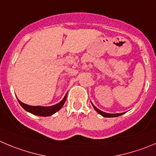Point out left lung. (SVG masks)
I'll list each match as a JSON object with an SVG mask.
<instances>
[{"mask_svg":"<svg viewBox=\"0 0 156 156\" xmlns=\"http://www.w3.org/2000/svg\"><path fill=\"white\" fill-rule=\"evenodd\" d=\"M93 108L95 109V110H96L98 113H99L100 115H103V116H104V117H116V116H119V115H121L123 114V113H115V114L107 113V112H103V111L99 110V109H97V108H96L93 104Z\"/></svg>","mask_w":156,"mask_h":156,"instance_id":"left-lung-1","label":"left lung"}]
</instances>
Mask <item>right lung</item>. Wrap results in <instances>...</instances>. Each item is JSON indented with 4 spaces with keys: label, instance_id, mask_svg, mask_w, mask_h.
<instances>
[{
    "label": "right lung",
    "instance_id": "add662e5",
    "mask_svg": "<svg viewBox=\"0 0 156 156\" xmlns=\"http://www.w3.org/2000/svg\"><path fill=\"white\" fill-rule=\"evenodd\" d=\"M66 99V95L64 96L63 99L61 102H60L57 104L54 105V106H48V107H44V106H29L27 104H25V103H22L18 99L19 103L20 104V106L23 108L26 111L30 112V113L34 114V115H40V116H49V115H53V113H55L56 112H57L58 110H60L62 108V106H63V104L65 103Z\"/></svg>",
    "mask_w": 156,
    "mask_h": 156
}]
</instances>
